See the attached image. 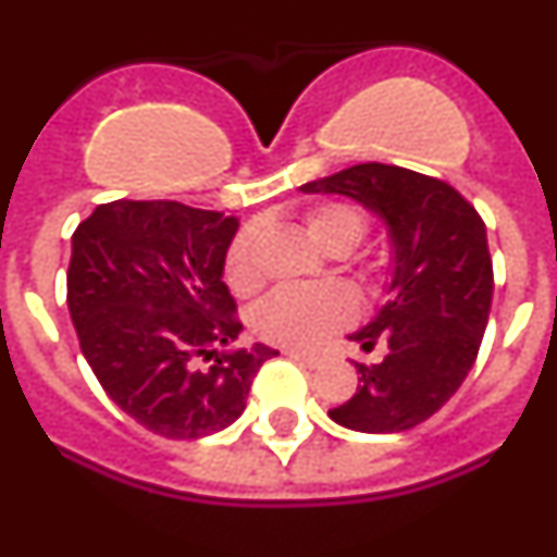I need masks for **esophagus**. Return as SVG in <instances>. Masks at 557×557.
<instances>
[{"mask_svg": "<svg viewBox=\"0 0 557 557\" xmlns=\"http://www.w3.org/2000/svg\"><path fill=\"white\" fill-rule=\"evenodd\" d=\"M284 354H287L289 359H298V362H304V366H309V368H321V362H323L321 357H314V354L295 351V348H284Z\"/></svg>", "mask_w": 557, "mask_h": 557, "instance_id": "1", "label": "esophagus"}]
</instances>
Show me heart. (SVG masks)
I'll return each instance as SVG.
<instances>
[{"instance_id": "heart-1", "label": "heart", "mask_w": 557, "mask_h": 557, "mask_svg": "<svg viewBox=\"0 0 557 557\" xmlns=\"http://www.w3.org/2000/svg\"><path fill=\"white\" fill-rule=\"evenodd\" d=\"M309 239L326 253L343 256L368 234V214L348 200H321L304 211ZM225 284L234 295H253L262 287L264 270L259 259V228L250 225L231 239L225 250ZM354 318L351 295L334 284L321 287H282L253 307L250 326L268 343L287 348H318L329 334Z\"/></svg>"}]
</instances>
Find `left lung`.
Masks as SVG:
<instances>
[{"label": "left lung", "instance_id": "obj_1", "mask_svg": "<svg viewBox=\"0 0 557 557\" xmlns=\"http://www.w3.org/2000/svg\"><path fill=\"white\" fill-rule=\"evenodd\" d=\"M301 189L359 200L385 220L396 248L391 301L351 334L366 351L385 339V359L357 366V393L329 416L357 432L412 430L455 396L480 351L494 295L485 223L446 181L379 161Z\"/></svg>", "mask_w": 557, "mask_h": 557}]
</instances>
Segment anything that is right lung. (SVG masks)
I'll return each instance as SVG.
<instances>
[{"label": "right lung", "mask_w": 557, "mask_h": 557, "mask_svg": "<svg viewBox=\"0 0 557 557\" xmlns=\"http://www.w3.org/2000/svg\"><path fill=\"white\" fill-rule=\"evenodd\" d=\"M236 225L178 200H113L72 234L66 304L83 357L113 405L161 437L234 424L278 354L262 343L218 354L243 332L223 282Z\"/></svg>", "instance_id": "add662e5"}]
</instances>
